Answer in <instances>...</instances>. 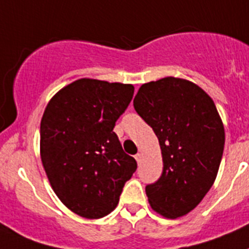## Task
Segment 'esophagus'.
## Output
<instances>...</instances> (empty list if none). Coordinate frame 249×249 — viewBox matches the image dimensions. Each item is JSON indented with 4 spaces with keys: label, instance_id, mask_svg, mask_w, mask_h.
Listing matches in <instances>:
<instances>
[{
    "label": "esophagus",
    "instance_id": "1",
    "mask_svg": "<svg viewBox=\"0 0 249 249\" xmlns=\"http://www.w3.org/2000/svg\"><path fill=\"white\" fill-rule=\"evenodd\" d=\"M135 160H137L138 163H141V160H142V153H137V154H135Z\"/></svg>",
    "mask_w": 249,
    "mask_h": 249
}]
</instances>
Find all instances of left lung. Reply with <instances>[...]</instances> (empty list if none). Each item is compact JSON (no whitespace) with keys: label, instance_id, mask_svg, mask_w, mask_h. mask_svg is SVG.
<instances>
[{"label":"left lung","instance_id":"left-lung-1","mask_svg":"<svg viewBox=\"0 0 249 249\" xmlns=\"http://www.w3.org/2000/svg\"><path fill=\"white\" fill-rule=\"evenodd\" d=\"M134 108L160 141L163 171L145 186L153 210L166 218L186 215L212 189L225 133L210 96L195 83L166 77L144 83Z\"/></svg>","mask_w":249,"mask_h":249}]
</instances>
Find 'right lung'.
I'll return each mask as SVG.
<instances>
[{
    "label": "right lung",
    "mask_w": 249,
    "mask_h": 249,
    "mask_svg": "<svg viewBox=\"0 0 249 249\" xmlns=\"http://www.w3.org/2000/svg\"><path fill=\"white\" fill-rule=\"evenodd\" d=\"M133 95L131 85L82 78L60 89L44 111V170L60 201L79 216L110 214L137 171L114 131Z\"/></svg>",
    "instance_id": "add662e5"
}]
</instances>
